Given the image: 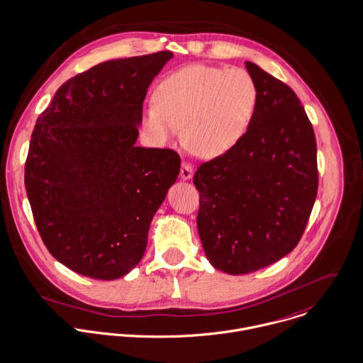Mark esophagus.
<instances>
[{"mask_svg":"<svg viewBox=\"0 0 363 363\" xmlns=\"http://www.w3.org/2000/svg\"><path fill=\"white\" fill-rule=\"evenodd\" d=\"M181 178L184 179V181H188V179H191L192 178V175H194V169H192V165L189 164V162H182V165H181Z\"/></svg>","mask_w":363,"mask_h":363,"instance_id":"34e87169","label":"esophagus"}]
</instances>
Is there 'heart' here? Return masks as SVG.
<instances>
[{"mask_svg":"<svg viewBox=\"0 0 363 363\" xmlns=\"http://www.w3.org/2000/svg\"><path fill=\"white\" fill-rule=\"evenodd\" d=\"M143 112V128L157 145L181 135L194 151L215 158L245 135L257 105V86L240 67L192 65L165 75Z\"/></svg>","mask_w":363,"mask_h":363,"instance_id":"heart-1","label":"heart"}]
</instances>
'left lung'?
<instances>
[{"mask_svg":"<svg viewBox=\"0 0 363 363\" xmlns=\"http://www.w3.org/2000/svg\"><path fill=\"white\" fill-rule=\"evenodd\" d=\"M257 105L242 139L202 164L198 231L209 262L230 275L265 268L297 245L318 186L313 126L294 91L245 62Z\"/></svg>","mask_w":363,"mask_h":363,"instance_id":"obj_1","label":"left lung"}]
</instances>
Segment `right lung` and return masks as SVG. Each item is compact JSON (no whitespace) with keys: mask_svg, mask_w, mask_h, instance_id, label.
<instances>
[{"mask_svg":"<svg viewBox=\"0 0 363 363\" xmlns=\"http://www.w3.org/2000/svg\"><path fill=\"white\" fill-rule=\"evenodd\" d=\"M172 56L109 60L77 74L36 121L25 162L28 199L49 252L79 275L129 274L177 181L175 151L136 145L147 88Z\"/></svg>","mask_w":363,"mask_h":363,"instance_id":"add662e5","label":"right lung"}]
</instances>
